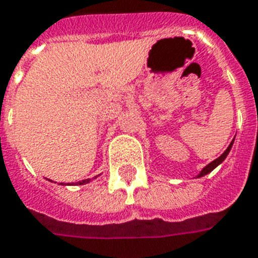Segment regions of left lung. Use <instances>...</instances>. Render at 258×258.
<instances>
[{
    "instance_id": "obj_1",
    "label": "left lung",
    "mask_w": 258,
    "mask_h": 258,
    "mask_svg": "<svg viewBox=\"0 0 258 258\" xmlns=\"http://www.w3.org/2000/svg\"><path fill=\"white\" fill-rule=\"evenodd\" d=\"M232 146H233V140H232V143L229 144V147H228L227 150L224 151V154L221 155V156H219V158H217L216 160H213L212 163H209V164L207 165V167H204V168H203V171H202V172H200V173H199L198 177L204 176V175H207V173H209V172H211V171H213V169L216 168V167L220 164V163H223V162H224V159L227 158L228 154H229V151H231Z\"/></svg>"
}]
</instances>
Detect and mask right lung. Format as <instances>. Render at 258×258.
I'll use <instances>...</instances> for the list:
<instances>
[{
  "label": "right lung",
  "instance_id": "obj_1",
  "mask_svg": "<svg viewBox=\"0 0 258 258\" xmlns=\"http://www.w3.org/2000/svg\"><path fill=\"white\" fill-rule=\"evenodd\" d=\"M93 179H96V176H95V177H93ZM89 181H91V179H86V180H82V181H78V184H79V185H82V184H86V183H89Z\"/></svg>",
  "mask_w": 258,
  "mask_h": 258
}]
</instances>
